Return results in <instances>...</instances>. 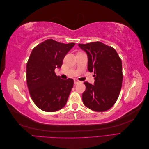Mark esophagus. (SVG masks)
Listing matches in <instances>:
<instances>
[{"instance_id":"obj_1","label":"esophagus","mask_w":149,"mask_h":149,"mask_svg":"<svg viewBox=\"0 0 149 149\" xmlns=\"http://www.w3.org/2000/svg\"><path fill=\"white\" fill-rule=\"evenodd\" d=\"M80 81L79 80H78V79H74V83L76 84H78V83H79Z\"/></svg>"}]
</instances>
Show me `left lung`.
<instances>
[{"label": "left lung", "instance_id": "8db88e82", "mask_svg": "<svg viewBox=\"0 0 149 149\" xmlns=\"http://www.w3.org/2000/svg\"><path fill=\"white\" fill-rule=\"evenodd\" d=\"M78 46L86 53L88 71L94 72L95 77L94 84L84 82V104L94 111H107L116 103L121 89L123 75L120 58L115 49L100 42Z\"/></svg>", "mask_w": 149, "mask_h": 149}]
</instances>
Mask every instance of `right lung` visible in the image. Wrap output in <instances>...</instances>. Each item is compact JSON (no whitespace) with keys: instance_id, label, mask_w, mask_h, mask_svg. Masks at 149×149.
Returning a JSON list of instances; mask_svg holds the SVG:
<instances>
[{"instance_id":"obj_1","label":"right lung","mask_w":149,"mask_h":149,"mask_svg":"<svg viewBox=\"0 0 149 149\" xmlns=\"http://www.w3.org/2000/svg\"><path fill=\"white\" fill-rule=\"evenodd\" d=\"M74 45L48 39L36 46L30 54L26 63V83L33 102L43 111L55 112L66 105L74 81L61 79L55 70L60 68Z\"/></svg>"}]
</instances>
